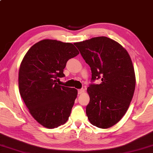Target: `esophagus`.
Here are the masks:
<instances>
[{
  "instance_id": "esophagus-1",
  "label": "esophagus",
  "mask_w": 153,
  "mask_h": 153,
  "mask_svg": "<svg viewBox=\"0 0 153 153\" xmlns=\"http://www.w3.org/2000/svg\"><path fill=\"white\" fill-rule=\"evenodd\" d=\"M84 91H85L84 89V88H82V89H79V90H78V94H79V95L80 94H84Z\"/></svg>"
}]
</instances>
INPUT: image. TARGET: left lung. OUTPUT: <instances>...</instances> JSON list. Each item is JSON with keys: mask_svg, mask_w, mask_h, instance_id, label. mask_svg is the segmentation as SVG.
<instances>
[{"mask_svg": "<svg viewBox=\"0 0 153 153\" xmlns=\"http://www.w3.org/2000/svg\"><path fill=\"white\" fill-rule=\"evenodd\" d=\"M74 44L91 68V80L101 78L100 84H91L87 89L88 120L98 128H110L124 116L134 93L136 76L131 58L121 45L105 36Z\"/></svg>", "mask_w": 153, "mask_h": 153, "instance_id": "left-lung-1", "label": "left lung"}]
</instances>
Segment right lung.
<instances>
[{
  "label": "right lung",
  "instance_id": "obj_1",
  "mask_svg": "<svg viewBox=\"0 0 153 153\" xmlns=\"http://www.w3.org/2000/svg\"><path fill=\"white\" fill-rule=\"evenodd\" d=\"M79 54L71 43L43 39L32 46L19 71V89L30 114L40 125L54 128L70 116L78 91L59 85L69 59Z\"/></svg>",
  "mask_w": 153,
  "mask_h": 153
}]
</instances>
